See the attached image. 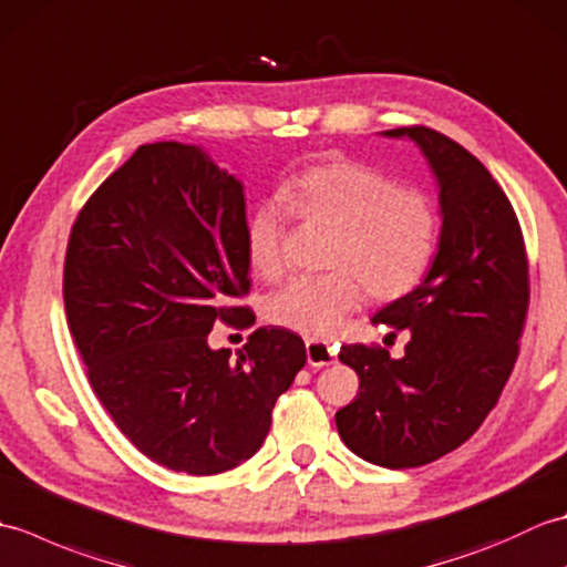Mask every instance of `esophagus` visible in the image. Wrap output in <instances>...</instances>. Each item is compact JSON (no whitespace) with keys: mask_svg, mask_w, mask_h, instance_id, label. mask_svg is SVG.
<instances>
[{"mask_svg":"<svg viewBox=\"0 0 567 567\" xmlns=\"http://www.w3.org/2000/svg\"><path fill=\"white\" fill-rule=\"evenodd\" d=\"M336 360V348L321 339H307V363L311 368L331 365Z\"/></svg>","mask_w":567,"mask_h":567,"instance_id":"1","label":"esophagus"}]
</instances>
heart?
<instances>
[{
	"instance_id": "obj_1",
	"label": "heart",
	"mask_w": 567,
	"mask_h": 567,
	"mask_svg": "<svg viewBox=\"0 0 567 567\" xmlns=\"http://www.w3.org/2000/svg\"><path fill=\"white\" fill-rule=\"evenodd\" d=\"M280 202L297 219L333 228L329 275L292 277L265 302L277 327L329 336L365 292L380 302L412 292L426 275L439 240V212L426 192L396 187L392 177L355 161H329L295 175ZM285 212L265 202L246 228L252 270L277 277L285 268Z\"/></svg>"
}]
</instances>
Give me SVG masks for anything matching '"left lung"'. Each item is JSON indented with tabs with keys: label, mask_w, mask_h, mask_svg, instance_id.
Returning a JSON list of instances; mask_svg holds the SVG:
<instances>
[{
	"label": "left lung",
	"mask_w": 567,
	"mask_h": 567,
	"mask_svg": "<svg viewBox=\"0 0 567 567\" xmlns=\"http://www.w3.org/2000/svg\"><path fill=\"white\" fill-rule=\"evenodd\" d=\"M382 136L414 141L436 177L439 248L424 280L372 317L409 331L404 355L341 348L360 388L336 426L363 461L402 470L455 451L495 409L519 355L528 265L512 204L473 153L426 126Z\"/></svg>",
	"instance_id": "left-lung-1"
}]
</instances>
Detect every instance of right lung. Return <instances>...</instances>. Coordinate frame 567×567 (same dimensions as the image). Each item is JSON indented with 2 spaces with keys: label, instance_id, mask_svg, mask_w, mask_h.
<instances>
[{
  "label": "right lung",
  "instance_id": "right-lung-1",
  "mask_svg": "<svg viewBox=\"0 0 567 567\" xmlns=\"http://www.w3.org/2000/svg\"><path fill=\"white\" fill-rule=\"evenodd\" d=\"M244 183L202 146H141L72 226L63 297L87 378L116 426L151 461L216 475L248 461L277 396L307 363L282 327L250 333L236 360L209 346L216 319L248 295Z\"/></svg>",
  "mask_w": 567,
  "mask_h": 567
}]
</instances>
